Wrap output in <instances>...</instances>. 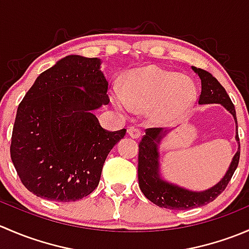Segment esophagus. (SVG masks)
Wrapping results in <instances>:
<instances>
[{
	"label": "esophagus",
	"instance_id": "obj_1",
	"mask_svg": "<svg viewBox=\"0 0 249 249\" xmlns=\"http://www.w3.org/2000/svg\"><path fill=\"white\" fill-rule=\"evenodd\" d=\"M127 134H129V136L132 137V139H140L141 136V131L139 129H136V127H129V129H127Z\"/></svg>",
	"mask_w": 249,
	"mask_h": 249
}]
</instances>
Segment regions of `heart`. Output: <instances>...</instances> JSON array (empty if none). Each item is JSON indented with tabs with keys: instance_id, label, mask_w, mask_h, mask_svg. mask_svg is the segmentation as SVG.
Masks as SVG:
<instances>
[{
	"instance_id": "1",
	"label": "heart",
	"mask_w": 249,
	"mask_h": 249,
	"mask_svg": "<svg viewBox=\"0 0 249 249\" xmlns=\"http://www.w3.org/2000/svg\"><path fill=\"white\" fill-rule=\"evenodd\" d=\"M197 97L196 85L188 77L157 66L132 70L126 74L123 91L115 90L112 102L126 112L131 106L148 108V117L158 125L177 123L193 107Z\"/></svg>"
}]
</instances>
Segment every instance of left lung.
Masks as SVG:
<instances>
[{
  "mask_svg": "<svg viewBox=\"0 0 249 249\" xmlns=\"http://www.w3.org/2000/svg\"><path fill=\"white\" fill-rule=\"evenodd\" d=\"M193 71L201 79V95L199 104H219L225 107L232 114L236 123L237 131V119H236L235 106L232 105L229 95L224 88L215 79L210 72L205 70L192 67ZM167 131L160 127H152L145 130V135L141 140L139 144V185L140 189L148 200L155 203L159 207L169 208V210H189V208L200 207L212 202L215 197L227 188L228 183L231 179L233 172L240 160V150L233 155L232 161L224 177L215 185L203 192H193L179 185L172 184L167 180L162 179L159 169V143L164 139ZM236 141L240 149V139L238 132H236Z\"/></svg>",
  "mask_w": 249,
  "mask_h": 249,
  "instance_id": "1",
  "label": "left lung"
}]
</instances>
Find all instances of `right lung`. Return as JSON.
<instances>
[{
  "label": "right lung",
  "instance_id": "obj_1",
  "mask_svg": "<svg viewBox=\"0 0 249 249\" xmlns=\"http://www.w3.org/2000/svg\"><path fill=\"white\" fill-rule=\"evenodd\" d=\"M101 60L69 55L42 72L20 102L11 158L32 194L77 201L99 185L105 160L126 130L107 131L92 110L109 102Z\"/></svg>",
  "mask_w": 249,
  "mask_h": 249
}]
</instances>
